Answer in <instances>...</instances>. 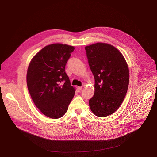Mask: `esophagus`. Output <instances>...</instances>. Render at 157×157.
Returning <instances> with one entry per match:
<instances>
[{"instance_id":"34e87169","label":"esophagus","mask_w":157,"mask_h":157,"mask_svg":"<svg viewBox=\"0 0 157 157\" xmlns=\"http://www.w3.org/2000/svg\"><path fill=\"white\" fill-rule=\"evenodd\" d=\"M82 87H77V91H78V92H81V91H82Z\"/></svg>"}]
</instances>
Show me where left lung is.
Instances as JSON below:
<instances>
[{
    "label": "left lung",
    "instance_id": "obj_1",
    "mask_svg": "<svg viewBox=\"0 0 157 157\" xmlns=\"http://www.w3.org/2000/svg\"><path fill=\"white\" fill-rule=\"evenodd\" d=\"M95 79L94 94L89 105L96 116L104 117L118 109L125 97L129 70L122 54L114 46L97 43L85 47Z\"/></svg>",
    "mask_w": 157,
    "mask_h": 157
}]
</instances>
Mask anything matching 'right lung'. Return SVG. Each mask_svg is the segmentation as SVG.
<instances>
[{"mask_svg": "<svg viewBox=\"0 0 157 157\" xmlns=\"http://www.w3.org/2000/svg\"><path fill=\"white\" fill-rule=\"evenodd\" d=\"M75 50L73 46L54 43L41 49L32 58L27 84L36 107L46 116H63L74 97L75 88L65 72V66Z\"/></svg>", "mask_w": 157, "mask_h": 157, "instance_id": "obj_1", "label": "right lung"}]
</instances>
